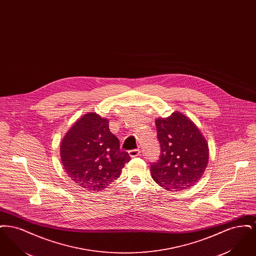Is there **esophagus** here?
<instances>
[{"label":"esophagus","instance_id":"esophagus-1","mask_svg":"<svg viewBox=\"0 0 256 256\" xmlns=\"http://www.w3.org/2000/svg\"><path fill=\"white\" fill-rule=\"evenodd\" d=\"M140 152H141L140 150H130L128 152V154H130V158H136V156H140Z\"/></svg>","mask_w":256,"mask_h":256}]
</instances>
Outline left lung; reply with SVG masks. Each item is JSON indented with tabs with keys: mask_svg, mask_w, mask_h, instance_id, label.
<instances>
[{
	"mask_svg": "<svg viewBox=\"0 0 256 256\" xmlns=\"http://www.w3.org/2000/svg\"><path fill=\"white\" fill-rule=\"evenodd\" d=\"M160 156L150 163L156 182L170 191L193 186L208 163V146L194 122L180 112L156 120Z\"/></svg>",
	"mask_w": 256,
	"mask_h": 256,
	"instance_id": "8db88e82",
	"label": "left lung"
}]
</instances>
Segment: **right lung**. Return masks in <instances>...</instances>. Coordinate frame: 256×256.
Segmentation results:
<instances>
[{"label":"right lung","instance_id":"add662e5","mask_svg":"<svg viewBox=\"0 0 256 256\" xmlns=\"http://www.w3.org/2000/svg\"><path fill=\"white\" fill-rule=\"evenodd\" d=\"M64 170L74 182L88 191H100L117 180L130 160L111 134L108 120L90 112L74 124L60 146Z\"/></svg>","mask_w":256,"mask_h":256}]
</instances>
